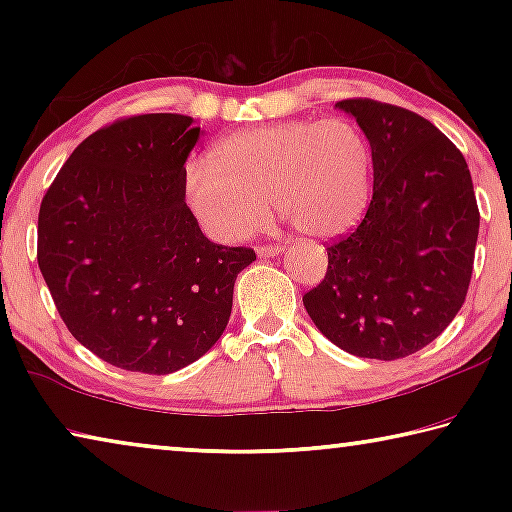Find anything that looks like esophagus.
<instances>
[{"instance_id": "1", "label": "esophagus", "mask_w": 512, "mask_h": 512, "mask_svg": "<svg viewBox=\"0 0 512 512\" xmlns=\"http://www.w3.org/2000/svg\"><path fill=\"white\" fill-rule=\"evenodd\" d=\"M284 250V246L280 244H271V246H259L257 248V255L259 257H277Z\"/></svg>"}]
</instances>
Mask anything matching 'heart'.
<instances>
[{
    "instance_id": "b5f03b06",
    "label": "heart",
    "mask_w": 512,
    "mask_h": 512,
    "mask_svg": "<svg viewBox=\"0 0 512 512\" xmlns=\"http://www.w3.org/2000/svg\"><path fill=\"white\" fill-rule=\"evenodd\" d=\"M372 151L348 119H287L232 133L212 162L185 164V201L207 235L241 241L262 225L266 198L309 237L357 225L368 207Z\"/></svg>"
}]
</instances>
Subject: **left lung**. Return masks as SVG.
Masks as SVG:
<instances>
[{"instance_id":"1","label":"left lung","mask_w":512,"mask_h":512,"mask_svg":"<svg viewBox=\"0 0 512 512\" xmlns=\"http://www.w3.org/2000/svg\"><path fill=\"white\" fill-rule=\"evenodd\" d=\"M336 108L372 151V201L352 235L327 248V273L302 296L329 341L393 361L445 332L470 287L479 207L463 153L415 112L372 99Z\"/></svg>"}]
</instances>
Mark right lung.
<instances>
[{
    "label": "right lung",
    "mask_w": 512,
    "mask_h": 512,
    "mask_svg": "<svg viewBox=\"0 0 512 512\" xmlns=\"http://www.w3.org/2000/svg\"><path fill=\"white\" fill-rule=\"evenodd\" d=\"M201 133L171 112L119 119L76 146L42 198L38 266L58 314L117 368L169 375L201 359L255 262L207 239L185 203Z\"/></svg>",
    "instance_id": "right-lung-1"
}]
</instances>
